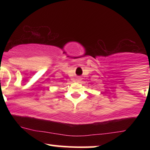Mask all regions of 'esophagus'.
I'll list each match as a JSON object with an SVG mask.
<instances>
[{
	"mask_svg": "<svg viewBox=\"0 0 150 150\" xmlns=\"http://www.w3.org/2000/svg\"><path fill=\"white\" fill-rule=\"evenodd\" d=\"M77 80L80 81V80H81V77H77Z\"/></svg>",
	"mask_w": 150,
	"mask_h": 150,
	"instance_id": "obj_1",
	"label": "esophagus"
}]
</instances>
